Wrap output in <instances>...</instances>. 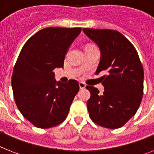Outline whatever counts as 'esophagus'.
<instances>
[{"label": "esophagus", "instance_id": "obj_1", "mask_svg": "<svg viewBox=\"0 0 154 154\" xmlns=\"http://www.w3.org/2000/svg\"><path fill=\"white\" fill-rule=\"evenodd\" d=\"M79 87L80 89H85V88L86 87V85H85V84L83 83V82H79Z\"/></svg>", "mask_w": 154, "mask_h": 154}]
</instances>
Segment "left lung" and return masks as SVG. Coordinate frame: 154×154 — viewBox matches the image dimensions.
Returning a JSON list of instances; mask_svg holds the SVG:
<instances>
[{
    "label": "left lung",
    "mask_w": 154,
    "mask_h": 154,
    "mask_svg": "<svg viewBox=\"0 0 154 154\" xmlns=\"http://www.w3.org/2000/svg\"><path fill=\"white\" fill-rule=\"evenodd\" d=\"M101 50L96 74L106 71L101 84L102 94L93 86L87 101L89 117L96 124L108 129L123 126L135 115L143 97L144 70L136 49L116 30L83 29Z\"/></svg>",
    "instance_id": "left-lung-1"
}]
</instances>
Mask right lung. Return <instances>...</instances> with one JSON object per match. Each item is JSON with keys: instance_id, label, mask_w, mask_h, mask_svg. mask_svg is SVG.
Wrapping results in <instances>:
<instances>
[{"instance_id": "right-lung-1", "label": "right lung", "mask_w": 154, "mask_h": 154, "mask_svg": "<svg viewBox=\"0 0 154 154\" xmlns=\"http://www.w3.org/2000/svg\"><path fill=\"white\" fill-rule=\"evenodd\" d=\"M82 28H45L24 45L12 75L18 109L34 126L48 129L64 122L79 91L75 80L56 82L53 69L63 68L68 49Z\"/></svg>"}]
</instances>
